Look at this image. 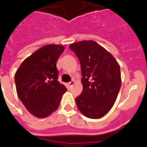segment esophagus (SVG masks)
<instances>
[{
    "mask_svg": "<svg viewBox=\"0 0 147 147\" xmlns=\"http://www.w3.org/2000/svg\"><path fill=\"white\" fill-rule=\"evenodd\" d=\"M75 83V81L74 80H72V81H71V82H68V83L67 84V88H68L69 89L71 88V87H72L73 86H74V84Z\"/></svg>",
    "mask_w": 147,
    "mask_h": 147,
    "instance_id": "1",
    "label": "esophagus"
}]
</instances>
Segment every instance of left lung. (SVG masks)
I'll list each match as a JSON object with an SVG mask.
<instances>
[{"label": "left lung", "instance_id": "1", "mask_svg": "<svg viewBox=\"0 0 147 147\" xmlns=\"http://www.w3.org/2000/svg\"><path fill=\"white\" fill-rule=\"evenodd\" d=\"M70 49L81 65L83 89L76 103L82 115L91 119L102 117L117 100L121 76L118 62L96 41H81L71 44Z\"/></svg>", "mask_w": 147, "mask_h": 147}]
</instances>
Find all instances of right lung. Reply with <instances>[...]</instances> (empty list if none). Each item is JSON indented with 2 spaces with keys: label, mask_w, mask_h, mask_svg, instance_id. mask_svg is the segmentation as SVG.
<instances>
[{
  "label": "right lung",
  "mask_w": 147,
  "mask_h": 147,
  "mask_svg": "<svg viewBox=\"0 0 147 147\" xmlns=\"http://www.w3.org/2000/svg\"><path fill=\"white\" fill-rule=\"evenodd\" d=\"M64 51L62 45H45L25 59L15 74L18 96L36 117L45 118L56 111L67 91L58 81L56 67Z\"/></svg>",
  "instance_id": "1"
}]
</instances>
